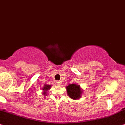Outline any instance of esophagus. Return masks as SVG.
Returning a JSON list of instances; mask_svg holds the SVG:
<instances>
[{
	"label": "esophagus",
	"mask_w": 125,
	"mask_h": 125,
	"mask_svg": "<svg viewBox=\"0 0 125 125\" xmlns=\"http://www.w3.org/2000/svg\"><path fill=\"white\" fill-rule=\"evenodd\" d=\"M56 84H58V85H61V84H62V82H61V81H56Z\"/></svg>",
	"instance_id": "obj_1"
}]
</instances>
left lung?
<instances>
[{"label": "left lung", "mask_w": 125, "mask_h": 125, "mask_svg": "<svg viewBox=\"0 0 125 125\" xmlns=\"http://www.w3.org/2000/svg\"><path fill=\"white\" fill-rule=\"evenodd\" d=\"M66 89L68 96L70 98L74 100H77L81 98L83 90L79 84L76 83L70 84L66 86Z\"/></svg>", "instance_id": "obj_1"}]
</instances>
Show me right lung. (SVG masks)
Returning <instances> with one entry per match:
<instances>
[{
    "label": "right lung",
    "instance_id": "right-lung-1",
    "mask_svg": "<svg viewBox=\"0 0 125 125\" xmlns=\"http://www.w3.org/2000/svg\"><path fill=\"white\" fill-rule=\"evenodd\" d=\"M51 87V85L50 84H44V86H43V87L42 88V90H43V93H42V94L43 95H47V91L49 90L50 89V88Z\"/></svg>",
    "mask_w": 125,
    "mask_h": 125
}]
</instances>
